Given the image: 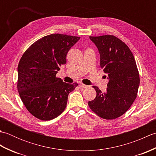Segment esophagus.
<instances>
[{
	"label": "esophagus",
	"mask_w": 156,
	"mask_h": 156,
	"mask_svg": "<svg viewBox=\"0 0 156 156\" xmlns=\"http://www.w3.org/2000/svg\"><path fill=\"white\" fill-rule=\"evenodd\" d=\"M79 86H80V88H88V85H86V84H82V83H80V85H79Z\"/></svg>",
	"instance_id": "esophagus-1"
}]
</instances>
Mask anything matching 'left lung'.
I'll use <instances>...</instances> for the list:
<instances>
[{
	"label": "left lung",
	"instance_id": "1",
	"mask_svg": "<svg viewBox=\"0 0 156 156\" xmlns=\"http://www.w3.org/2000/svg\"><path fill=\"white\" fill-rule=\"evenodd\" d=\"M100 53L99 67L108 78L107 91L93 87L97 96L88 106L96 115L107 120L115 119L125 113L137 97L140 83V74L130 49L112 35L90 36Z\"/></svg>",
	"mask_w": 156,
	"mask_h": 156
}]
</instances>
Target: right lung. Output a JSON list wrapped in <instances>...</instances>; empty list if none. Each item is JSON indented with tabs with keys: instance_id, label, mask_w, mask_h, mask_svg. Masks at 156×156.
<instances>
[{
	"instance_id": "obj_1",
	"label": "right lung",
	"mask_w": 156,
	"mask_h": 156,
	"mask_svg": "<svg viewBox=\"0 0 156 156\" xmlns=\"http://www.w3.org/2000/svg\"><path fill=\"white\" fill-rule=\"evenodd\" d=\"M80 37L55 34L44 36L29 46L18 65L17 90L27 111L38 119L49 121L62 113L68 97L78 84L56 77L66 63L69 49Z\"/></svg>"
}]
</instances>
